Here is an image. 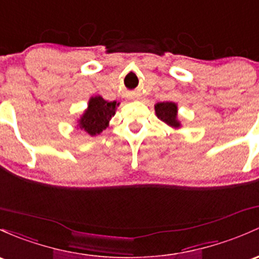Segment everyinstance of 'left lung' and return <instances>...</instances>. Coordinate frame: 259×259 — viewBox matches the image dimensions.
<instances>
[{"instance_id": "left-lung-1", "label": "left lung", "mask_w": 259, "mask_h": 259, "mask_svg": "<svg viewBox=\"0 0 259 259\" xmlns=\"http://www.w3.org/2000/svg\"><path fill=\"white\" fill-rule=\"evenodd\" d=\"M155 111H156V115L160 120H162L167 125H171V126L174 127L180 126V122L178 121V119H176V115H178V107H176L175 103H157V104L155 105Z\"/></svg>"}]
</instances>
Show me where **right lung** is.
<instances>
[{"instance_id":"1","label":"right lung","mask_w":259,"mask_h":259,"mask_svg":"<svg viewBox=\"0 0 259 259\" xmlns=\"http://www.w3.org/2000/svg\"><path fill=\"white\" fill-rule=\"evenodd\" d=\"M116 102H107L102 97H94L89 100L88 109L79 120L80 129L88 134L97 135L108 126L111 116L115 114Z\"/></svg>"}]
</instances>
